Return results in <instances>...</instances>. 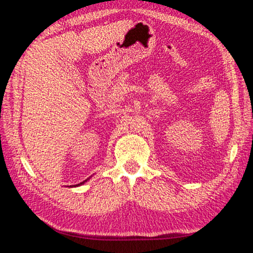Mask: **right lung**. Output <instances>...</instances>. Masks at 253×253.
<instances>
[{
	"mask_svg": "<svg viewBox=\"0 0 253 253\" xmlns=\"http://www.w3.org/2000/svg\"><path fill=\"white\" fill-rule=\"evenodd\" d=\"M84 182H87V179H85V181H84V182H81V183H79V184H77V185H72V186H80V185H83V184H84Z\"/></svg>",
	"mask_w": 253,
	"mask_h": 253,
	"instance_id": "obj_1",
	"label": "right lung"
}]
</instances>
